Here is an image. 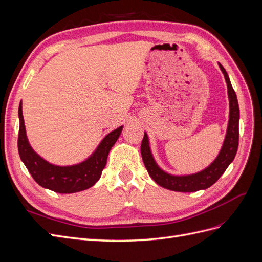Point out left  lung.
<instances>
[{
  "instance_id": "obj_1",
  "label": "left lung",
  "mask_w": 262,
  "mask_h": 262,
  "mask_svg": "<svg viewBox=\"0 0 262 262\" xmlns=\"http://www.w3.org/2000/svg\"><path fill=\"white\" fill-rule=\"evenodd\" d=\"M219 67L224 74L225 81L227 84V94L229 100V119L224 143L222 145L219 155L216 156L207 168L191 173V175H182L176 176L164 171L158 166L154 160L153 154L150 152L149 141L146 132H144V138L142 140L141 144V154L145 168L147 169L148 175L150 176L157 185L165 189L172 190L178 192H194L198 190H204L211 187L214 182L223 175L226 168L231 164L238 148V139H239V107L237 101L236 93L233 90V86L229 81L228 74L225 69L219 63Z\"/></svg>"
}]
</instances>
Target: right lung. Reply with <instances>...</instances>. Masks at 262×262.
Returning <instances> with one entry per match:
<instances>
[{
	"instance_id": "right-lung-1",
	"label": "right lung",
	"mask_w": 262,
	"mask_h": 262,
	"mask_svg": "<svg viewBox=\"0 0 262 262\" xmlns=\"http://www.w3.org/2000/svg\"><path fill=\"white\" fill-rule=\"evenodd\" d=\"M19 133L18 153L21 162L39 186L58 193H74L93 187L99 180L105 168L109 150L120 137L123 125L108 133L94 150V153L82 163L71 166H58L47 162L30 146L25 123H24L21 101L18 108Z\"/></svg>"
}]
</instances>
